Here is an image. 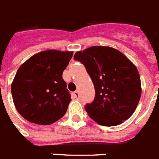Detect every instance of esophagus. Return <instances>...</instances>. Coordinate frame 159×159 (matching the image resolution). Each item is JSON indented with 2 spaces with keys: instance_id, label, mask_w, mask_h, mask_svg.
Returning <instances> with one entry per match:
<instances>
[{
  "instance_id": "1",
  "label": "esophagus",
  "mask_w": 159,
  "mask_h": 159,
  "mask_svg": "<svg viewBox=\"0 0 159 159\" xmlns=\"http://www.w3.org/2000/svg\"><path fill=\"white\" fill-rule=\"evenodd\" d=\"M74 96H75L76 98H80V93H79L78 90L75 91V92H74Z\"/></svg>"
}]
</instances>
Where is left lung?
Wrapping results in <instances>:
<instances>
[{
    "label": "left lung",
    "instance_id": "8db88e82",
    "mask_svg": "<svg viewBox=\"0 0 159 159\" xmlns=\"http://www.w3.org/2000/svg\"><path fill=\"white\" fill-rule=\"evenodd\" d=\"M74 57L85 66L94 85V100L85 106L90 118L105 126L130 118L141 96L136 66L120 51L105 46L79 51Z\"/></svg>",
    "mask_w": 159,
    "mask_h": 159
}]
</instances>
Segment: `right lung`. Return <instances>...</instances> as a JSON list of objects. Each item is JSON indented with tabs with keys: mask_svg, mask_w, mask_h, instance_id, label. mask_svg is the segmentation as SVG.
<instances>
[{
	"mask_svg": "<svg viewBox=\"0 0 159 159\" xmlns=\"http://www.w3.org/2000/svg\"><path fill=\"white\" fill-rule=\"evenodd\" d=\"M73 52L46 50L23 63L11 84L18 112L39 125H51L63 116L71 98L62 73Z\"/></svg>",
	"mask_w": 159,
	"mask_h": 159,
	"instance_id": "1",
	"label": "right lung"
}]
</instances>
